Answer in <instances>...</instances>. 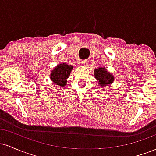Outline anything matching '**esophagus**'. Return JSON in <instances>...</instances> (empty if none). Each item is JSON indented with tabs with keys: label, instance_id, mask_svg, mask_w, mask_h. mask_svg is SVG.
Returning <instances> with one entry per match:
<instances>
[{
	"label": "esophagus",
	"instance_id": "esophagus-1",
	"mask_svg": "<svg viewBox=\"0 0 156 156\" xmlns=\"http://www.w3.org/2000/svg\"><path fill=\"white\" fill-rule=\"evenodd\" d=\"M81 64L84 67H87L89 65V61L88 60H83L81 61Z\"/></svg>",
	"mask_w": 156,
	"mask_h": 156
}]
</instances>
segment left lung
Wrapping results in <instances>:
<instances>
[{"label":"left lung","instance_id":"8db88e82","mask_svg":"<svg viewBox=\"0 0 156 156\" xmlns=\"http://www.w3.org/2000/svg\"><path fill=\"white\" fill-rule=\"evenodd\" d=\"M94 78L98 80V87H108L114 81V77L105 67H100L94 69Z\"/></svg>","mask_w":156,"mask_h":156}]
</instances>
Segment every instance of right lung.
I'll return each mask as SVG.
<instances>
[{"label": "right lung", "mask_w": 156, "mask_h": 156, "mask_svg": "<svg viewBox=\"0 0 156 156\" xmlns=\"http://www.w3.org/2000/svg\"><path fill=\"white\" fill-rule=\"evenodd\" d=\"M73 69V65H69L65 63L58 64L51 71L50 78L58 87H64L67 84V78H69Z\"/></svg>", "instance_id": "add662e5"}]
</instances>
